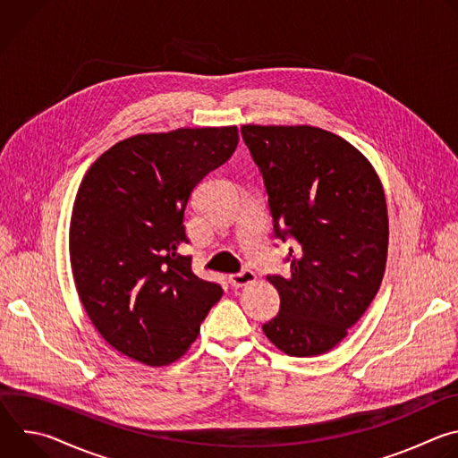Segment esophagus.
Returning <instances> with one entry per match:
<instances>
[{"instance_id":"obj_1","label":"esophagus","mask_w":458,"mask_h":458,"mask_svg":"<svg viewBox=\"0 0 458 458\" xmlns=\"http://www.w3.org/2000/svg\"><path fill=\"white\" fill-rule=\"evenodd\" d=\"M255 274L251 270H242L239 274H232L230 276V283L233 288H242V286H248L251 283H255Z\"/></svg>"}]
</instances>
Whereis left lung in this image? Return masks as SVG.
Here are the masks:
<instances>
[{
  "label": "left lung",
  "instance_id": "8db88e82",
  "mask_svg": "<svg viewBox=\"0 0 458 458\" xmlns=\"http://www.w3.org/2000/svg\"><path fill=\"white\" fill-rule=\"evenodd\" d=\"M263 174L276 235L297 244L288 277L270 276L281 311L263 326L286 355L335 348L375 299L387 259V207L373 165L310 124H242Z\"/></svg>",
  "mask_w": 458,
  "mask_h": 458
}]
</instances>
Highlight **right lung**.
<instances>
[{
    "mask_svg": "<svg viewBox=\"0 0 458 458\" xmlns=\"http://www.w3.org/2000/svg\"><path fill=\"white\" fill-rule=\"evenodd\" d=\"M237 126L138 134L87 170L71 217V267L81 304L121 355L166 366L198 339L223 288L191 272L190 193L235 152Z\"/></svg>",
    "mask_w": 458,
    "mask_h": 458,
    "instance_id": "1",
    "label": "right lung"
}]
</instances>
